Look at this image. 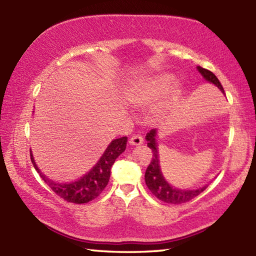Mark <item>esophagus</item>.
<instances>
[{
    "label": "esophagus",
    "mask_w": 256,
    "mask_h": 256,
    "mask_svg": "<svg viewBox=\"0 0 256 256\" xmlns=\"http://www.w3.org/2000/svg\"><path fill=\"white\" fill-rule=\"evenodd\" d=\"M130 144L131 145H140L143 144V138L140 136V135H133V136H131V138H130Z\"/></svg>",
    "instance_id": "1"
}]
</instances>
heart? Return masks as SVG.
<instances>
[{
	"label": "heart",
	"instance_id": "heart-1",
	"mask_svg": "<svg viewBox=\"0 0 256 256\" xmlns=\"http://www.w3.org/2000/svg\"><path fill=\"white\" fill-rule=\"evenodd\" d=\"M172 77L158 76V77L146 79L130 86L126 96L130 103L138 106H148L164 96L170 89ZM160 114L162 110L158 111Z\"/></svg>",
	"mask_w": 256,
	"mask_h": 256
}]
</instances>
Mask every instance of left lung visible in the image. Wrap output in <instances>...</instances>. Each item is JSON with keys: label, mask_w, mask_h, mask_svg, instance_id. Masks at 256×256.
<instances>
[{"label": "left lung", "mask_w": 256, "mask_h": 256, "mask_svg": "<svg viewBox=\"0 0 256 256\" xmlns=\"http://www.w3.org/2000/svg\"><path fill=\"white\" fill-rule=\"evenodd\" d=\"M198 72L202 74V77L209 81V82L216 84L218 88L224 92V86L220 84L219 79L216 77L214 74H212L210 70L204 69L202 67H197ZM156 130L153 128L146 134V140H148V146L153 152V158H152L148 170L145 172V182L146 186L148 187L150 192L153 194L156 198L164 201L166 204H184L188 201L192 200L194 198L197 197L204 190L208 187V184L206 186L192 189V190H186V189H177L174 188L168 184L165 178L162 177V174L160 172V160H158V148H157L156 143Z\"/></svg>", "instance_id": "1"}]
</instances>
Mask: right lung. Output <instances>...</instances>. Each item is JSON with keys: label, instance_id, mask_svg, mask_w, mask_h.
<instances>
[{"label": "right lung", "instance_id": "obj_1", "mask_svg": "<svg viewBox=\"0 0 256 256\" xmlns=\"http://www.w3.org/2000/svg\"><path fill=\"white\" fill-rule=\"evenodd\" d=\"M126 136L113 140L110 145L108 146L104 153L101 156L99 162L94 165V167L92 168L88 174H86L84 177H81L79 180L69 184L54 182L50 179L45 177L44 174L40 172L37 165L35 164L32 152L30 160L32 165L35 167V170L42 178V180H44L48 186L52 188V192L58 194L59 197L68 201V202L77 204H86L89 202V201L96 199L106 187L108 179H110L111 167L118 157L123 153L125 148H126Z\"/></svg>", "mask_w": 256, "mask_h": 256}]
</instances>
